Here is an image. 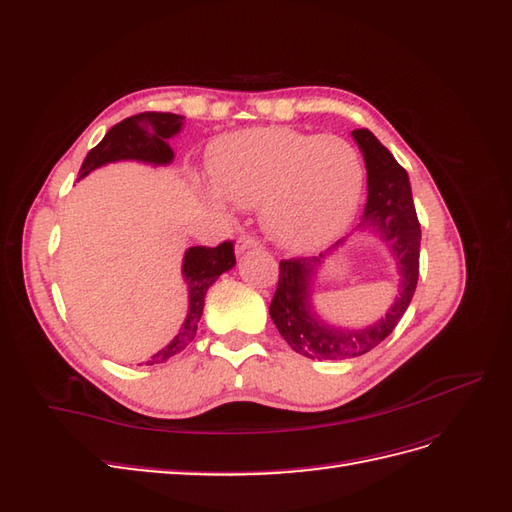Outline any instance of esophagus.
Here are the masks:
<instances>
[{
  "label": "esophagus",
  "instance_id": "1",
  "mask_svg": "<svg viewBox=\"0 0 512 512\" xmlns=\"http://www.w3.org/2000/svg\"><path fill=\"white\" fill-rule=\"evenodd\" d=\"M260 245V241L256 239V237H252V235H241L239 239H237V254H241V252H245V250H252V247H258Z\"/></svg>",
  "mask_w": 512,
  "mask_h": 512
}]
</instances>
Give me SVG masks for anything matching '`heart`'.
I'll use <instances>...</instances> for the list:
<instances>
[{
	"label": "heart",
	"mask_w": 512,
	"mask_h": 512,
	"mask_svg": "<svg viewBox=\"0 0 512 512\" xmlns=\"http://www.w3.org/2000/svg\"><path fill=\"white\" fill-rule=\"evenodd\" d=\"M220 207H258L273 241L292 252L331 243L359 207L363 164L339 136L254 128L220 138L211 153Z\"/></svg>",
	"instance_id": "obj_1"
}]
</instances>
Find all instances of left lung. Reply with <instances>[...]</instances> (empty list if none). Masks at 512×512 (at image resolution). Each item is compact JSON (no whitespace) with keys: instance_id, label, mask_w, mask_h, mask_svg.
Segmentation results:
<instances>
[{"instance_id":"1","label":"left lung","mask_w":512,"mask_h":512,"mask_svg":"<svg viewBox=\"0 0 512 512\" xmlns=\"http://www.w3.org/2000/svg\"><path fill=\"white\" fill-rule=\"evenodd\" d=\"M367 168V205L359 228L374 230L391 247L399 271V294L384 318L359 331L335 329L318 320L309 297L320 256L280 262V280L269 307L271 320L288 346L307 359H352L374 350L389 337L414 297L421 254V224L416 218L408 173L369 130L352 132ZM342 241H337L335 247Z\"/></svg>"}]
</instances>
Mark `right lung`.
<instances>
[{
  "instance_id": "add662e5",
  "label": "right lung",
  "mask_w": 512,
  "mask_h": 512,
  "mask_svg": "<svg viewBox=\"0 0 512 512\" xmlns=\"http://www.w3.org/2000/svg\"><path fill=\"white\" fill-rule=\"evenodd\" d=\"M183 119L185 117L175 113H138L115 123L102 141L87 153L79 170V179L89 175L91 170L119 160H136L156 166L170 164L173 162V149L168 145V138L181 130ZM232 267H235V247H232V241H224L218 247L196 245L185 252L181 271L185 284H188L190 297L188 318H185L173 342L153 354L147 365L168 361L170 356L179 354L192 342L196 337L200 316H203L205 294L209 286Z\"/></svg>"
}]
</instances>
